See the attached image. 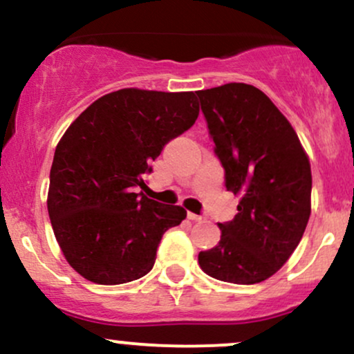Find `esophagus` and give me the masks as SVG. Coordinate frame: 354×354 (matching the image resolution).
Returning <instances> with one entry per match:
<instances>
[{"instance_id":"1","label":"esophagus","mask_w":354,"mask_h":354,"mask_svg":"<svg viewBox=\"0 0 354 354\" xmlns=\"http://www.w3.org/2000/svg\"><path fill=\"white\" fill-rule=\"evenodd\" d=\"M188 219H191V221H201L203 216H200V214H194V213H191V211H188Z\"/></svg>"}]
</instances>
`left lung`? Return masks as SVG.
I'll list each match as a JSON object with an SVG mask.
<instances>
[{"instance_id": "left-lung-1", "label": "left lung", "mask_w": 354, "mask_h": 354, "mask_svg": "<svg viewBox=\"0 0 354 354\" xmlns=\"http://www.w3.org/2000/svg\"><path fill=\"white\" fill-rule=\"evenodd\" d=\"M238 213L198 263L234 284L273 276L301 241L311 214V166L298 135L261 89L245 83L196 91Z\"/></svg>"}]
</instances>
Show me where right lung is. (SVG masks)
Returning a JSON list of instances; mask_svg holds the SVG:
<instances>
[{
  "label": "right lung",
  "instance_id": "add662e5",
  "mask_svg": "<svg viewBox=\"0 0 354 354\" xmlns=\"http://www.w3.org/2000/svg\"><path fill=\"white\" fill-rule=\"evenodd\" d=\"M198 115L193 91L124 88L89 104L59 140L48 213L64 258L88 281L123 284L151 271L165 231L186 209L133 191Z\"/></svg>",
  "mask_w": 354,
  "mask_h": 354
}]
</instances>
